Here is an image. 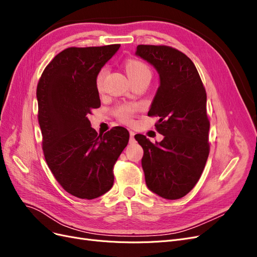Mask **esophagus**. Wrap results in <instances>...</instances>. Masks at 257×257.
<instances>
[{
	"mask_svg": "<svg viewBox=\"0 0 257 257\" xmlns=\"http://www.w3.org/2000/svg\"><path fill=\"white\" fill-rule=\"evenodd\" d=\"M134 136H135L134 132L130 131V142H134Z\"/></svg>",
	"mask_w": 257,
	"mask_h": 257,
	"instance_id": "1",
	"label": "esophagus"
}]
</instances>
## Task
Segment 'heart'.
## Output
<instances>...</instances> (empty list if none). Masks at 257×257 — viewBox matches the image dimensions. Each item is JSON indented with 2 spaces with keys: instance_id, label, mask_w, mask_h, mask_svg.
Listing matches in <instances>:
<instances>
[{
  "instance_id": "1",
  "label": "heart",
  "mask_w": 257,
  "mask_h": 257,
  "mask_svg": "<svg viewBox=\"0 0 257 257\" xmlns=\"http://www.w3.org/2000/svg\"><path fill=\"white\" fill-rule=\"evenodd\" d=\"M125 68L131 79L137 78L139 76L151 75L149 67L144 62L136 59H128L125 61ZM105 77V68H102L96 75L95 84L97 90H102L103 81ZM139 110V106L136 104H120L113 109V113L119 121L130 124L133 121L135 113Z\"/></svg>"
}]
</instances>
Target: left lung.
Segmentation results:
<instances>
[{
    "label": "left lung",
    "instance_id": "8db88e82",
    "mask_svg": "<svg viewBox=\"0 0 257 257\" xmlns=\"http://www.w3.org/2000/svg\"><path fill=\"white\" fill-rule=\"evenodd\" d=\"M137 56L160 74V87L148 115L159 116L155 130L164 135L152 144L135 135L143 147L147 186L166 199L185 196L198 182L210 151L207 94L192 60L165 45H138Z\"/></svg>",
    "mask_w": 257,
    "mask_h": 257
}]
</instances>
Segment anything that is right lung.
<instances>
[{"mask_svg":"<svg viewBox=\"0 0 257 257\" xmlns=\"http://www.w3.org/2000/svg\"><path fill=\"white\" fill-rule=\"evenodd\" d=\"M120 48L69 47L46 66L37 83L44 157L67 193L94 199L111 189L113 166L130 134L122 126L97 134L88 115L100 106L96 75Z\"/></svg>","mask_w":257,"mask_h":257,"instance_id":"add662e5","label":"right lung"}]
</instances>
